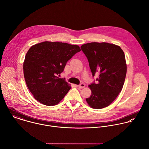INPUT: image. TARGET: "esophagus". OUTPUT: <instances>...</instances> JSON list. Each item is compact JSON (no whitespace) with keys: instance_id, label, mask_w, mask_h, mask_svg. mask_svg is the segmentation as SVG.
I'll use <instances>...</instances> for the list:
<instances>
[{"instance_id":"obj_1","label":"esophagus","mask_w":149,"mask_h":149,"mask_svg":"<svg viewBox=\"0 0 149 149\" xmlns=\"http://www.w3.org/2000/svg\"><path fill=\"white\" fill-rule=\"evenodd\" d=\"M78 87L80 89H82V88H84L85 87V85L84 84V83H81L79 85H78Z\"/></svg>"}]
</instances>
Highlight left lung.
<instances>
[{"label": "left lung", "instance_id": "obj_1", "mask_svg": "<svg viewBox=\"0 0 149 149\" xmlns=\"http://www.w3.org/2000/svg\"><path fill=\"white\" fill-rule=\"evenodd\" d=\"M88 58L94 78L99 77L91 85L92 95L86 99L93 109L109 106L121 92L127 74L125 54L121 48L114 44L92 42L81 47Z\"/></svg>", "mask_w": 149, "mask_h": 149}]
</instances>
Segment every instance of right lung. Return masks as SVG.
<instances>
[{
  "mask_svg": "<svg viewBox=\"0 0 149 149\" xmlns=\"http://www.w3.org/2000/svg\"><path fill=\"white\" fill-rule=\"evenodd\" d=\"M81 51L78 45L58 42H43L32 46L23 64L26 84L35 99L48 106L57 104L71 86L58 76L67 61Z\"/></svg>",
  "mask_w": 149,
  "mask_h": 149,
  "instance_id": "right-lung-1",
  "label": "right lung"
}]
</instances>
